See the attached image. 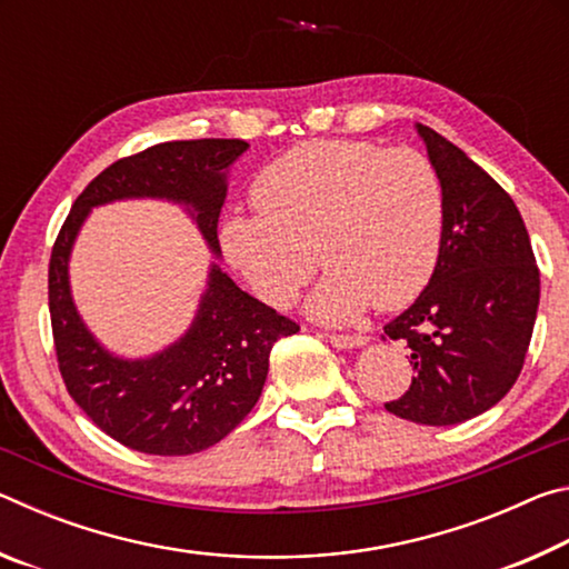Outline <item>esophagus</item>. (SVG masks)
I'll list each match as a JSON object with an SVG mask.
<instances>
[{
	"mask_svg": "<svg viewBox=\"0 0 569 569\" xmlns=\"http://www.w3.org/2000/svg\"><path fill=\"white\" fill-rule=\"evenodd\" d=\"M329 341L336 346V349H361V346L369 343L366 336H349V333H331Z\"/></svg>",
	"mask_w": 569,
	"mask_h": 569,
	"instance_id": "1",
	"label": "esophagus"
}]
</instances>
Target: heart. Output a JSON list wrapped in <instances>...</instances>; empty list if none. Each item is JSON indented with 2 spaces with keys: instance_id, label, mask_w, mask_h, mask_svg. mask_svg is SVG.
<instances>
[{
  "instance_id": "b5f03b06",
  "label": "heart",
  "mask_w": 569,
  "mask_h": 569,
  "mask_svg": "<svg viewBox=\"0 0 569 569\" xmlns=\"http://www.w3.org/2000/svg\"><path fill=\"white\" fill-rule=\"evenodd\" d=\"M250 203L256 213L220 223V246L268 306L291 303L316 261L326 276L306 308L323 323H349L371 303H409L435 271L445 188L411 148L303 142L258 172Z\"/></svg>"
}]
</instances>
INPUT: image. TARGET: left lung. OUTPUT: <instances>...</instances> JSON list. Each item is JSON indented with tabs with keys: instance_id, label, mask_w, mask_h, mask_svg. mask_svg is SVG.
Here are the masks:
<instances>
[{
	"instance_id": "1",
	"label": "left lung",
	"mask_w": 569,
	"mask_h": 569,
	"mask_svg": "<svg viewBox=\"0 0 569 569\" xmlns=\"http://www.w3.org/2000/svg\"><path fill=\"white\" fill-rule=\"evenodd\" d=\"M445 188V228L429 283L383 326L409 346V391L397 417L449 427L475 419L515 387L532 339L539 271L525 220L499 182L455 142L417 122ZM383 339V341H387Z\"/></svg>"
}]
</instances>
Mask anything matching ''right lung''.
Masks as SVG:
<instances>
[{"label":"right lung","mask_w":569,"mask_h":569,"mask_svg":"<svg viewBox=\"0 0 569 569\" xmlns=\"http://www.w3.org/2000/svg\"><path fill=\"white\" fill-rule=\"evenodd\" d=\"M246 150V140H176L112 162L74 200L54 240L50 316L64 387L104 435L142 455L186 457L228 437L261 397L273 343L298 326L240 291L213 261L188 331L146 359H122L94 339L77 311L74 240L92 208L150 198L186 208L220 258L228 170Z\"/></svg>","instance_id":"1"}]
</instances>
